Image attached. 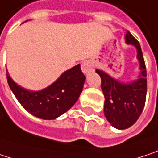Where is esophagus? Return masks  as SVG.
Wrapping results in <instances>:
<instances>
[{"instance_id":"obj_1","label":"esophagus","mask_w":158,"mask_h":158,"mask_svg":"<svg viewBox=\"0 0 158 158\" xmlns=\"http://www.w3.org/2000/svg\"><path fill=\"white\" fill-rule=\"evenodd\" d=\"M81 68H82L83 73H85V74H88V73H92V72L94 71V67H93L92 64H91L89 61H85V62H83L82 64H81Z\"/></svg>"}]
</instances>
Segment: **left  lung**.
<instances>
[{
	"mask_svg": "<svg viewBox=\"0 0 158 158\" xmlns=\"http://www.w3.org/2000/svg\"><path fill=\"white\" fill-rule=\"evenodd\" d=\"M125 38L126 43L135 46L137 52L140 70L137 79L123 83L102 70H95L101 77V88L105 95V116L112 127L121 130L136 122L144 109L147 96V70L140 44L128 31Z\"/></svg>",
	"mask_w": 158,
	"mask_h": 158,
	"instance_id": "obj_1",
	"label": "left lung"
}]
</instances>
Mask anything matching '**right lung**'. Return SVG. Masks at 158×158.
I'll use <instances>...</instances> for the list:
<instances>
[{
	"label": "right lung",
	"instance_id": "obj_1",
	"mask_svg": "<svg viewBox=\"0 0 158 158\" xmlns=\"http://www.w3.org/2000/svg\"><path fill=\"white\" fill-rule=\"evenodd\" d=\"M6 74L10 90L23 107L44 120L56 119L67 112L78 100L85 81L80 64L64 72L54 83L40 91L23 88L10 78L8 71Z\"/></svg>",
	"mask_w": 158,
	"mask_h": 158
}]
</instances>
